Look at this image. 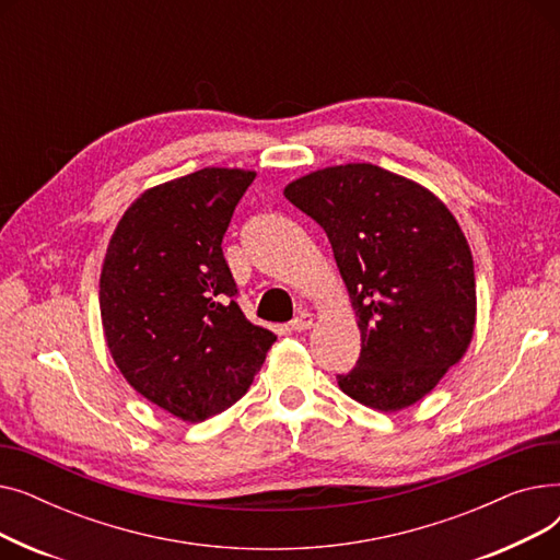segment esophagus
<instances>
[{
  "mask_svg": "<svg viewBox=\"0 0 560 560\" xmlns=\"http://www.w3.org/2000/svg\"><path fill=\"white\" fill-rule=\"evenodd\" d=\"M311 325H313V315L308 311H300L295 317H292L290 329L292 331H306V329H311Z\"/></svg>",
  "mask_w": 560,
  "mask_h": 560,
  "instance_id": "1",
  "label": "esophagus"
}]
</instances>
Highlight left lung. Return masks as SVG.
<instances>
[{
  "label": "left lung",
  "instance_id": "1",
  "mask_svg": "<svg viewBox=\"0 0 560 560\" xmlns=\"http://www.w3.org/2000/svg\"><path fill=\"white\" fill-rule=\"evenodd\" d=\"M283 195L325 229L357 311L361 357L340 390L384 413L420 401L475 334V262L456 218L372 163L315 170Z\"/></svg>",
  "mask_w": 560,
  "mask_h": 560
}]
</instances>
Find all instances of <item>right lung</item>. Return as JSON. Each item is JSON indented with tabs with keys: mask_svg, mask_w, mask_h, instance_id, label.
<instances>
[{
	"mask_svg": "<svg viewBox=\"0 0 560 560\" xmlns=\"http://www.w3.org/2000/svg\"><path fill=\"white\" fill-rule=\"evenodd\" d=\"M254 176L203 167L144 190L117 222L102 265L100 311L115 365L184 422L238 401L277 340L243 315L222 254Z\"/></svg>",
	"mask_w": 560,
	"mask_h": 560,
	"instance_id": "1",
	"label": "right lung"
}]
</instances>
